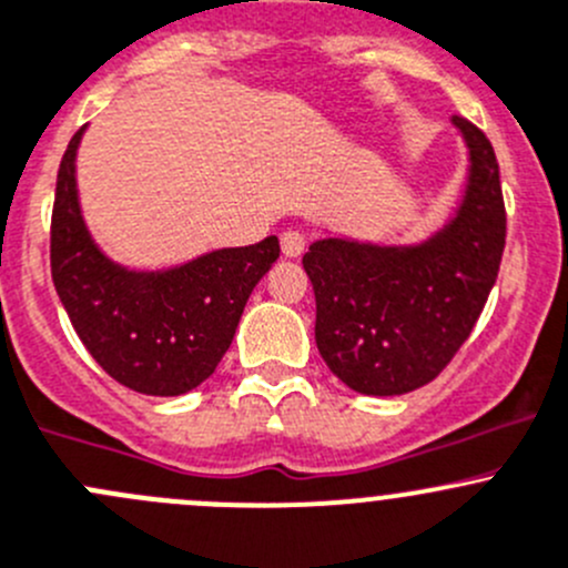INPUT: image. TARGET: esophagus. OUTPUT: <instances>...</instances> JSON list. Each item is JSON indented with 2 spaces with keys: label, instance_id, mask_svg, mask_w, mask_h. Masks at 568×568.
I'll list each match as a JSON object with an SVG mask.
<instances>
[{
  "label": "esophagus",
  "instance_id": "34e87169",
  "mask_svg": "<svg viewBox=\"0 0 568 568\" xmlns=\"http://www.w3.org/2000/svg\"><path fill=\"white\" fill-rule=\"evenodd\" d=\"M303 248H306V240H303V234L286 229V232L282 234V251H284L286 260H297V256L303 254Z\"/></svg>",
  "mask_w": 568,
  "mask_h": 568
}]
</instances>
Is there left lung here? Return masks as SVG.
I'll use <instances>...</instances> for the list:
<instances>
[{"label": "left lung", "mask_w": 568, "mask_h": 568, "mask_svg": "<svg viewBox=\"0 0 568 568\" xmlns=\"http://www.w3.org/2000/svg\"><path fill=\"white\" fill-rule=\"evenodd\" d=\"M469 149L456 217L419 245L325 237L303 271L317 301L320 356L353 392L406 395L430 384L473 334L499 273L505 204L486 134L453 115Z\"/></svg>", "instance_id": "8db88e82"}]
</instances>
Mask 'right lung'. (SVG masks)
Returning <instances> with one entry per match:
<instances>
[{
    "instance_id": "1",
    "label": "right lung",
    "mask_w": 568,
    "mask_h": 568,
    "mask_svg": "<svg viewBox=\"0 0 568 568\" xmlns=\"http://www.w3.org/2000/svg\"><path fill=\"white\" fill-rule=\"evenodd\" d=\"M71 138L52 210V282L82 345L110 378L140 395L176 397L215 373L248 295L278 260V237L221 248L168 271H129L88 234Z\"/></svg>"
}]
</instances>
